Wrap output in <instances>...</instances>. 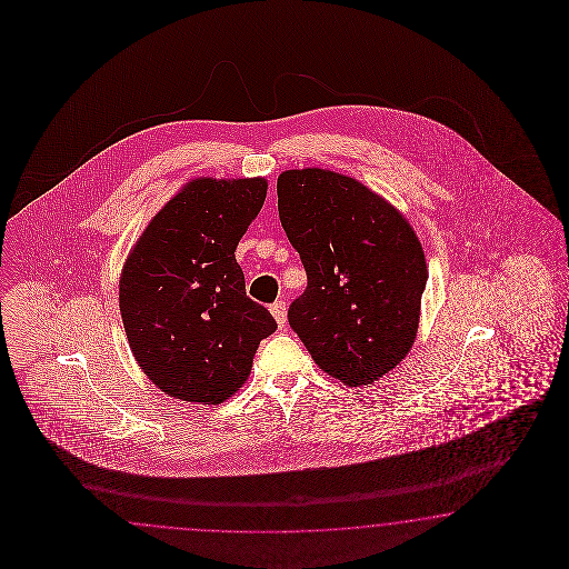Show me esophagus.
I'll return each instance as SVG.
<instances>
[{"label":"esophagus","instance_id":"34e87169","mask_svg":"<svg viewBox=\"0 0 569 569\" xmlns=\"http://www.w3.org/2000/svg\"><path fill=\"white\" fill-rule=\"evenodd\" d=\"M271 315L276 317L277 326L283 328L286 321H288V307H286V302H283V300H276V302L271 305Z\"/></svg>","mask_w":569,"mask_h":569}]
</instances>
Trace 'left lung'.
Instances as JSON below:
<instances>
[{"label":"left lung","instance_id":"8db88e82","mask_svg":"<svg viewBox=\"0 0 569 569\" xmlns=\"http://www.w3.org/2000/svg\"><path fill=\"white\" fill-rule=\"evenodd\" d=\"M277 208L309 279L288 321L312 361L346 386L386 376L413 346L428 281L413 227L357 179L326 169L281 172Z\"/></svg>","mask_w":569,"mask_h":569}]
</instances>
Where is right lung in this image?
Segmentation results:
<instances>
[{
	"instance_id": "1",
	"label": "right lung",
	"mask_w": 569,
	"mask_h": 569,
	"mask_svg": "<svg viewBox=\"0 0 569 569\" xmlns=\"http://www.w3.org/2000/svg\"><path fill=\"white\" fill-rule=\"evenodd\" d=\"M264 179H193L156 214L121 273L122 326L143 373L169 397L219 405L277 329L246 296L236 248L264 204Z\"/></svg>"
}]
</instances>
